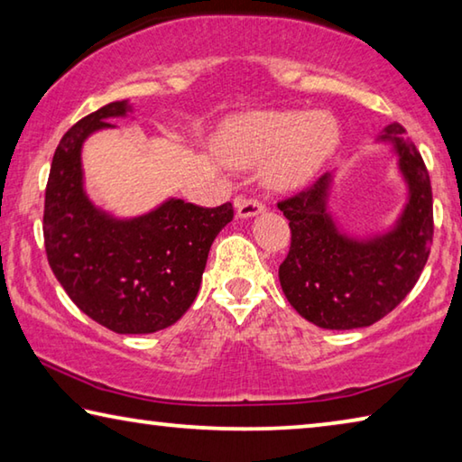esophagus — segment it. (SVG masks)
Segmentation results:
<instances>
[{
    "instance_id": "34e87169",
    "label": "esophagus",
    "mask_w": 462,
    "mask_h": 462,
    "mask_svg": "<svg viewBox=\"0 0 462 462\" xmlns=\"http://www.w3.org/2000/svg\"><path fill=\"white\" fill-rule=\"evenodd\" d=\"M264 212V206L256 199H236V216L240 220H246V217H254Z\"/></svg>"
}]
</instances>
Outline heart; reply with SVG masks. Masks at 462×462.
I'll return each instance as SVG.
<instances>
[{"label":"heart","instance_id":"b5f03b06","mask_svg":"<svg viewBox=\"0 0 462 462\" xmlns=\"http://www.w3.org/2000/svg\"><path fill=\"white\" fill-rule=\"evenodd\" d=\"M340 143V128L332 114L311 112H261L228 128L217 152L232 167L263 165V181L275 191L306 187Z\"/></svg>","mask_w":462,"mask_h":462}]
</instances>
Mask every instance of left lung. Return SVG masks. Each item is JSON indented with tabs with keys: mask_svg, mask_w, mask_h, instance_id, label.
<instances>
[{
	"mask_svg": "<svg viewBox=\"0 0 462 462\" xmlns=\"http://www.w3.org/2000/svg\"><path fill=\"white\" fill-rule=\"evenodd\" d=\"M374 144L395 154L405 185L403 206L387 228H344L332 209L340 169L279 203L291 228L281 289L297 314L326 330L366 328L387 316L416 285L430 254L432 187L424 161L400 124L383 128Z\"/></svg>",
	"mask_w": 462,
	"mask_h": 462,
	"instance_id": "8db88e82",
	"label": "left lung"
}]
</instances>
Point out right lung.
Wrapping results in <instances>:
<instances>
[{
	"label": "right lung",
	"mask_w": 462,
	"mask_h": 462,
	"mask_svg": "<svg viewBox=\"0 0 462 462\" xmlns=\"http://www.w3.org/2000/svg\"><path fill=\"white\" fill-rule=\"evenodd\" d=\"M132 112L128 99L112 101L60 138L46 183L44 246L54 277L83 314L116 334H152L189 310L212 242L234 209L169 198L120 217L96 206L85 191L83 144Z\"/></svg>",
	"instance_id": "add662e5"
}]
</instances>
